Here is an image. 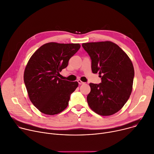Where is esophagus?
I'll return each instance as SVG.
<instances>
[{
    "instance_id": "esophagus-1",
    "label": "esophagus",
    "mask_w": 154,
    "mask_h": 154,
    "mask_svg": "<svg viewBox=\"0 0 154 154\" xmlns=\"http://www.w3.org/2000/svg\"><path fill=\"white\" fill-rule=\"evenodd\" d=\"M77 82H78V83H79V85H82V84H83V83H84V82H82V80H80V79H79V80H77Z\"/></svg>"
}]
</instances>
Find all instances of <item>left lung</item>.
<instances>
[{
	"label": "left lung",
	"mask_w": 154,
	"mask_h": 154,
	"mask_svg": "<svg viewBox=\"0 0 154 154\" xmlns=\"http://www.w3.org/2000/svg\"><path fill=\"white\" fill-rule=\"evenodd\" d=\"M82 47L91 58L93 73L99 72L101 78L99 84L90 83L88 104L100 116L113 115L123 107L131 93L134 76L132 62L112 42L85 43Z\"/></svg>",
	"instance_id": "left-lung-1"
}]
</instances>
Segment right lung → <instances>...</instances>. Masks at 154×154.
<instances>
[{
  "instance_id": "1",
  "label": "right lung",
  "mask_w": 154,
  "mask_h": 154,
  "mask_svg": "<svg viewBox=\"0 0 154 154\" xmlns=\"http://www.w3.org/2000/svg\"><path fill=\"white\" fill-rule=\"evenodd\" d=\"M80 48L79 44L47 43L36 50L27 63L24 84L31 101L41 112L53 116L67 107L79 83L58 77Z\"/></svg>"
}]
</instances>
